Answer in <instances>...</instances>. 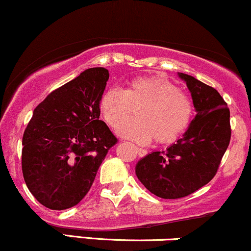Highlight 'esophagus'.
<instances>
[{
	"label": "esophagus",
	"instance_id": "34e87169",
	"mask_svg": "<svg viewBox=\"0 0 251 251\" xmlns=\"http://www.w3.org/2000/svg\"><path fill=\"white\" fill-rule=\"evenodd\" d=\"M135 151H137V153L139 157H144V155H146V153H148V151L144 149H140V148H137L135 149Z\"/></svg>",
	"mask_w": 251,
	"mask_h": 251
}]
</instances>
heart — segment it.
<instances>
[{"instance_id": "b5f03b06", "label": "heart", "mask_w": 251, "mask_h": 251, "mask_svg": "<svg viewBox=\"0 0 251 251\" xmlns=\"http://www.w3.org/2000/svg\"><path fill=\"white\" fill-rule=\"evenodd\" d=\"M133 110L137 119L126 123ZM99 111L113 129L126 123L119 129L123 138L138 144H149L152 139L169 144L189 127L194 117V103L169 79L150 76L133 80L124 91H106L100 99Z\"/></svg>"}]
</instances>
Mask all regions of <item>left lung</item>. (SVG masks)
<instances>
[{
  "label": "left lung",
  "instance_id": "left-lung-1",
  "mask_svg": "<svg viewBox=\"0 0 251 251\" xmlns=\"http://www.w3.org/2000/svg\"><path fill=\"white\" fill-rule=\"evenodd\" d=\"M178 76L191 93L196 116L177 142L165 151L146 154L135 165L143 185L165 200L185 197L208 184L231 137L230 111L221 94L188 74Z\"/></svg>",
  "mask_w": 251,
  "mask_h": 251
}]
</instances>
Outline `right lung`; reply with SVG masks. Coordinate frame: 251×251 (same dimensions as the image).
<instances>
[{
    "instance_id": "obj_1",
    "label": "right lung",
    "mask_w": 251,
    "mask_h": 251,
    "mask_svg": "<svg viewBox=\"0 0 251 251\" xmlns=\"http://www.w3.org/2000/svg\"><path fill=\"white\" fill-rule=\"evenodd\" d=\"M108 77L106 68H88L34 109L22 139V172L31 195L46 208L76 205L117 143L99 119Z\"/></svg>"
}]
</instances>
